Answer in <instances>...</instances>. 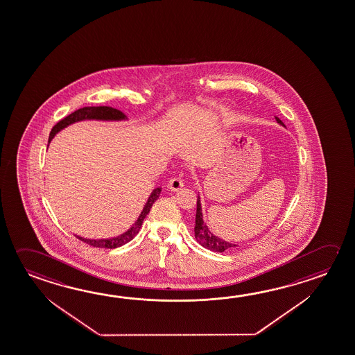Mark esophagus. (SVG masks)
<instances>
[{
	"label": "esophagus",
	"mask_w": 355,
	"mask_h": 355,
	"mask_svg": "<svg viewBox=\"0 0 355 355\" xmlns=\"http://www.w3.org/2000/svg\"><path fill=\"white\" fill-rule=\"evenodd\" d=\"M183 186H184V183H183V180H180V178H172V180H169L167 188H168L169 191H172V192H177Z\"/></svg>",
	"instance_id": "obj_1"
}]
</instances>
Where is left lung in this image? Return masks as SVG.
<instances>
[{
    "mask_svg": "<svg viewBox=\"0 0 355 355\" xmlns=\"http://www.w3.org/2000/svg\"><path fill=\"white\" fill-rule=\"evenodd\" d=\"M275 121L279 123L280 125H283V122L280 121L278 117H275ZM194 236L197 242L205 247V248L209 249L211 252H224L227 249L234 248L236 244L233 243L225 242L222 238L214 236L211 233L209 228L207 227V224L203 220V213H202V205H200V197L197 198V211H196V225H194Z\"/></svg>",
    "mask_w": 355,
    "mask_h": 355,
    "instance_id": "obj_1",
    "label": "left lung"
}]
</instances>
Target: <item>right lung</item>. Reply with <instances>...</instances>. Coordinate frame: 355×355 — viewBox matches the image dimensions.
Here are the masks:
<instances>
[{"label":"right lung","instance_id":"1","mask_svg":"<svg viewBox=\"0 0 355 355\" xmlns=\"http://www.w3.org/2000/svg\"><path fill=\"white\" fill-rule=\"evenodd\" d=\"M88 119H96V121H125V117L123 113L112 108V107L100 106V107H83L77 110L73 113H71L69 116H67L66 119H63L62 121H60L50 133V137H49V144L52 141V138L56 136L57 133L60 131H62L63 128L69 127V125H73L76 122H81V121H88ZM162 188L161 187H157L155 188L152 193L150 194V197L147 199L146 205H144V209L141 211L139 217L137 218V220L135 222V224L132 225L130 230L119 234L117 236H113V238H106V239H88V238H83V236H77L78 239H81L82 242L87 243L92 247L96 248H117L123 245L125 243L132 241L135 236H137L138 232L142 227L144 223V218L147 217V214L150 213V209L152 208L153 203L156 202L157 198L159 197Z\"/></svg>","mask_w":355,"mask_h":355}]
</instances>
